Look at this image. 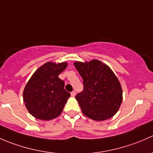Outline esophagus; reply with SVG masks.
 <instances>
[{
	"mask_svg": "<svg viewBox=\"0 0 153 153\" xmlns=\"http://www.w3.org/2000/svg\"><path fill=\"white\" fill-rule=\"evenodd\" d=\"M75 94H76V92L75 91H72V92H71V95H72V97H74L75 95Z\"/></svg>",
	"mask_w": 153,
	"mask_h": 153,
	"instance_id": "1",
	"label": "esophagus"
}]
</instances>
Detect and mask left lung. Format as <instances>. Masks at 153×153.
I'll return each mask as SVG.
<instances>
[{"mask_svg":"<svg viewBox=\"0 0 153 153\" xmlns=\"http://www.w3.org/2000/svg\"><path fill=\"white\" fill-rule=\"evenodd\" d=\"M74 65L83 79V91L75 95L83 113L95 121L112 118L122 102V89L113 72L97 60Z\"/></svg>","mask_w":153,"mask_h":153,"instance_id":"8db88e82","label":"left lung"}]
</instances>
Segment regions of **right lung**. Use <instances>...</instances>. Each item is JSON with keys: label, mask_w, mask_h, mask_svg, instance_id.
Masks as SVG:
<instances>
[{"label": "right lung", "mask_w": 153, "mask_h": 153, "mask_svg": "<svg viewBox=\"0 0 153 153\" xmlns=\"http://www.w3.org/2000/svg\"><path fill=\"white\" fill-rule=\"evenodd\" d=\"M67 67V63L48 62L31 77L23 96L26 107L35 118L47 121L62 112L70 93L65 90L64 81L58 75Z\"/></svg>", "instance_id": "add662e5"}]
</instances>
